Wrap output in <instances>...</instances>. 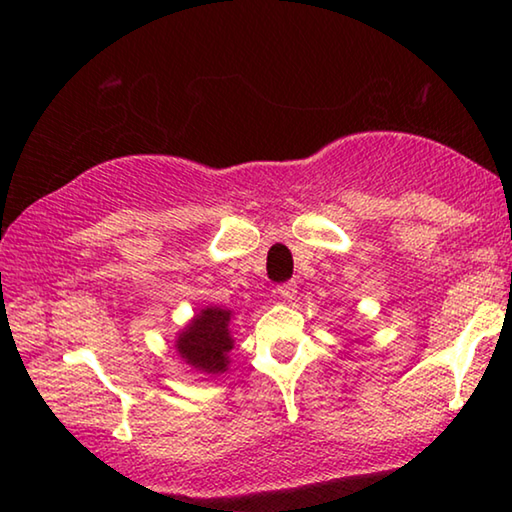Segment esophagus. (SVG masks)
<instances>
[{
	"label": "esophagus",
	"mask_w": 512,
	"mask_h": 512,
	"mask_svg": "<svg viewBox=\"0 0 512 512\" xmlns=\"http://www.w3.org/2000/svg\"><path fill=\"white\" fill-rule=\"evenodd\" d=\"M296 294H298V282L296 280H289V282H285V285L278 287V296L285 298V300L296 298Z\"/></svg>",
	"instance_id": "1"
}]
</instances>
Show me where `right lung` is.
I'll use <instances>...</instances> for the list:
<instances>
[{"mask_svg": "<svg viewBox=\"0 0 512 512\" xmlns=\"http://www.w3.org/2000/svg\"><path fill=\"white\" fill-rule=\"evenodd\" d=\"M232 310L223 307H205L175 339V348L180 358L191 369L205 376H218L227 371L234 339L230 335Z\"/></svg>", "mask_w": 512, "mask_h": 512, "instance_id": "obj_1", "label": "right lung"}]
</instances>
